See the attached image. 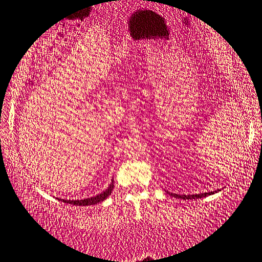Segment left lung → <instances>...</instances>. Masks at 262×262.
<instances>
[{"label":"left lung","mask_w":262,"mask_h":262,"mask_svg":"<svg viewBox=\"0 0 262 262\" xmlns=\"http://www.w3.org/2000/svg\"><path fill=\"white\" fill-rule=\"evenodd\" d=\"M215 192V191H214ZM214 192H207V193H201V194H192V195H185V194H176V193H168V194L174 196V198H179V199H184V200H187V199H199V198H204V196H207V195H211L213 194Z\"/></svg>","instance_id":"1"}]
</instances>
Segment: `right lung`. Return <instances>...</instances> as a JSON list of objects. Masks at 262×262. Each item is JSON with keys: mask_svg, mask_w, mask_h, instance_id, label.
<instances>
[{"mask_svg": "<svg viewBox=\"0 0 262 262\" xmlns=\"http://www.w3.org/2000/svg\"><path fill=\"white\" fill-rule=\"evenodd\" d=\"M112 190H114V180H112L111 185L106 188L105 191L99 193V194L96 195V196H91V198L83 199V200H64V199H59V200H62L63 203H67V204L78 205V206H89V205L98 204V203H100V201H103L104 199L107 198V196L111 194Z\"/></svg>", "mask_w": 262, "mask_h": 262, "instance_id": "1", "label": "right lung"}]
</instances>
